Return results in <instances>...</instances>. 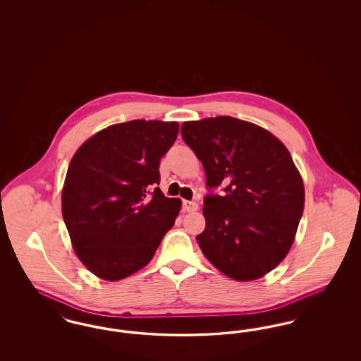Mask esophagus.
I'll list each match as a JSON object with an SVG mask.
<instances>
[{
    "label": "esophagus",
    "mask_w": 361,
    "mask_h": 361,
    "mask_svg": "<svg viewBox=\"0 0 361 361\" xmlns=\"http://www.w3.org/2000/svg\"><path fill=\"white\" fill-rule=\"evenodd\" d=\"M183 208H184V211H188V212H193V211H196L199 206H197V203H195V202H189V200H183Z\"/></svg>",
    "instance_id": "1"
}]
</instances>
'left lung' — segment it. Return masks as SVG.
Wrapping results in <instances>:
<instances>
[{
	"mask_svg": "<svg viewBox=\"0 0 361 361\" xmlns=\"http://www.w3.org/2000/svg\"><path fill=\"white\" fill-rule=\"evenodd\" d=\"M181 137L202 161L206 228L196 240L224 275L250 281L284 259L305 208V187L287 147L269 131L231 116L185 121ZM212 192V190H211Z\"/></svg>",
	"mask_w": 361,
	"mask_h": 361,
	"instance_id": "8db88e82",
	"label": "left lung"
}]
</instances>
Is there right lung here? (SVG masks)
I'll use <instances>...</instances> for the list:
<instances>
[{"mask_svg":"<svg viewBox=\"0 0 361 361\" xmlns=\"http://www.w3.org/2000/svg\"><path fill=\"white\" fill-rule=\"evenodd\" d=\"M177 121H131L89 137L70 161L62 215L77 257L93 275L116 281L150 262L180 212L165 197L159 159Z\"/></svg>","mask_w":361,"mask_h":361,"instance_id":"1","label":"right lung"}]
</instances>
